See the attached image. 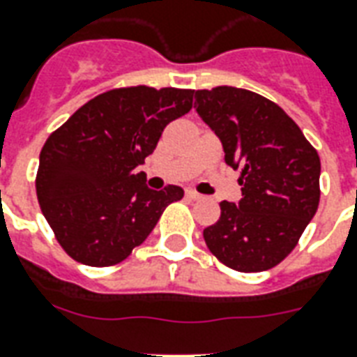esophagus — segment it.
<instances>
[{"label":"esophagus","instance_id":"obj_1","mask_svg":"<svg viewBox=\"0 0 357 357\" xmlns=\"http://www.w3.org/2000/svg\"><path fill=\"white\" fill-rule=\"evenodd\" d=\"M185 195L189 197V199H193V201H199V199H203V195H201V193H197L195 189H187Z\"/></svg>","mask_w":357,"mask_h":357}]
</instances>
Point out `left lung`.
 Listing matches in <instances>:
<instances>
[{
    "label": "left lung",
    "instance_id": "obj_1",
    "mask_svg": "<svg viewBox=\"0 0 357 357\" xmlns=\"http://www.w3.org/2000/svg\"><path fill=\"white\" fill-rule=\"evenodd\" d=\"M193 94L243 185L239 203L222 201L218 222L204 228L206 248L239 273L268 271L290 255L317 213V151L280 106L257 92L216 86Z\"/></svg>",
    "mask_w": 357,
    "mask_h": 357
}]
</instances>
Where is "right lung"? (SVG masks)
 <instances>
[{"mask_svg": "<svg viewBox=\"0 0 357 357\" xmlns=\"http://www.w3.org/2000/svg\"><path fill=\"white\" fill-rule=\"evenodd\" d=\"M193 92L114 89L48 137L36 195L67 255L89 266L121 263L149 238L164 208L183 197L178 185L149 189L135 168L153 154L164 127L191 109Z\"/></svg>", "mask_w": 357, "mask_h": 357, "instance_id": "1", "label": "right lung"}]
</instances>
